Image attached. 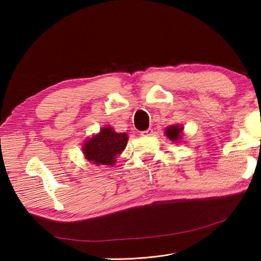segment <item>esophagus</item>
Segmentation results:
<instances>
[{"label": "esophagus", "mask_w": 261, "mask_h": 261, "mask_svg": "<svg viewBox=\"0 0 261 261\" xmlns=\"http://www.w3.org/2000/svg\"><path fill=\"white\" fill-rule=\"evenodd\" d=\"M140 135L141 136H152L153 135V129L152 128H148V129L144 130V132H141Z\"/></svg>", "instance_id": "esophagus-1"}]
</instances>
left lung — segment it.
<instances>
[{
	"label": "left lung",
	"instance_id": "8db88e82",
	"mask_svg": "<svg viewBox=\"0 0 261 261\" xmlns=\"http://www.w3.org/2000/svg\"><path fill=\"white\" fill-rule=\"evenodd\" d=\"M165 135L168 136L169 139L172 141H178L181 139V135H183V127L180 125H171L169 127L165 128Z\"/></svg>",
	"mask_w": 261,
	"mask_h": 261
}]
</instances>
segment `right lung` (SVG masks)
I'll return each instance as SVG.
<instances>
[{
    "mask_svg": "<svg viewBox=\"0 0 261 261\" xmlns=\"http://www.w3.org/2000/svg\"><path fill=\"white\" fill-rule=\"evenodd\" d=\"M126 133H116L112 127H103L84 144L83 153L96 165H113L127 145Z\"/></svg>",
    "mask_w": 261,
    "mask_h": 261,
    "instance_id": "right-lung-1",
    "label": "right lung"
}]
</instances>
